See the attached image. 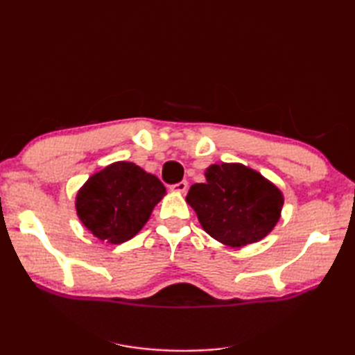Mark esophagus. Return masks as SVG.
Here are the masks:
<instances>
[{"instance_id": "esophagus-1", "label": "esophagus", "mask_w": 355, "mask_h": 355, "mask_svg": "<svg viewBox=\"0 0 355 355\" xmlns=\"http://www.w3.org/2000/svg\"><path fill=\"white\" fill-rule=\"evenodd\" d=\"M171 192H175V193H184L187 189V183L186 182H180L177 184H172L171 187Z\"/></svg>"}]
</instances>
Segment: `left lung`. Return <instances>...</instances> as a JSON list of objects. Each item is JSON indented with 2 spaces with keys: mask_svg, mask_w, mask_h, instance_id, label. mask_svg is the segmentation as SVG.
Segmentation results:
<instances>
[{
  "mask_svg": "<svg viewBox=\"0 0 355 355\" xmlns=\"http://www.w3.org/2000/svg\"><path fill=\"white\" fill-rule=\"evenodd\" d=\"M206 182L192 184L186 201L201 227L229 247H244L266 238L281 220L284 193L261 172L241 163H215Z\"/></svg>",
  "mask_w": 355,
  "mask_h": 355,
  "instance_id": "obj_1",
  "label": "left lung"
}]
</instances>
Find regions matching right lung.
<instances>
[{
  "label": "right lung",
  "instance_id": "add662e5",
  "mask_svg": "<svg viewBox=\"0 0 355 355\" xmlns=\"http://www.w3.org/2000/svg\"><path fill=\"white\" fill-rule=\"evenodd\" d=\"M166 187L132 162H114L94 172L74 200L80 223L110 244H122L143 229Z\"/></svg>",
  "mask_w": 355,
  "mask_h": 355
}]
</instances>
